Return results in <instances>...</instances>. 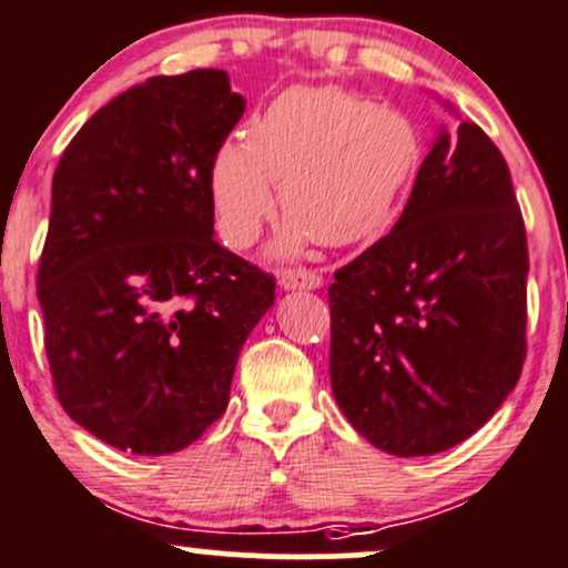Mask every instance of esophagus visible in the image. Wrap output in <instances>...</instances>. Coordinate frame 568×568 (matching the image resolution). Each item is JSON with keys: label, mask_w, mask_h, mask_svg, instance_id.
Instances as JSON below:
<instances>
[{"label": "esophagus", "mask_w": 568, "mask_h": 568, "mask_svg": "<svg viewBox=\"0 0 568 568\" xmlns=\"http://www.w3.org/2000/svg\"><path fill=\"white\" fill-rule=\"evenodd\" d=\"M277 283L280 288L285 291H315L323 285V277L317 272H307V270H285L280 272Z\"/></svg>", "instance_id": "obj_1"}]
</instances>
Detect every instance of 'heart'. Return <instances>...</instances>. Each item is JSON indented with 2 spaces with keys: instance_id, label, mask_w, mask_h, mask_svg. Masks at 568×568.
<instances>
[{
  "instance_id": "obj_1",
  "label": "heart",
  "mask_w": 568,
  "mask_h": 568,
  "mask_svg": "<svg viewBox=\"0 0 568 568\" xmlns=\"http://www.w3.org/2000/svg\"><path fill=\"white\" fill-rule=\"evenodd\" d=\"M426 145L404 112L334 85H296L255 118L247 142H226L210 191L221 236L251 247L277 215L288 223L280 251L321 240L347 247L394 223L420 178Z\"/></svg>"
}]
</instances>
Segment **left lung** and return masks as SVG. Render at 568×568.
Listing matches in <instances>:
<instances>
[{"mask_svg":"<svg viewBox=\"0 0 568 568\" xmlns=\"http://www.w3.org/2000/svg\"><path fill=\"white\" fill-rule=\"evenodd\" d=\"M528 245L509 166L477 123L439 129L388 236L334 272L332 388L398 458L450 450L526 361Z\"/></svg>","mask_w":568,"mask_h":568,"instance_id":"obj_1","label":"left lung"}]
</instances>
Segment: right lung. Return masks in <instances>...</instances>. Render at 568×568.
<instances>
[{
  "instance_id": "add662e5",
  "label": "right lung",
  "mask_w": 568,
  "mask_h": 568,
  "mask_svg": "<svg viewBox=\"0 0 568 568\" xmlns=\"http://www.w3.org/2000/svg\"><path fill=\"white\" fill-rule=\"evenodd\" d=\"M245 112L223 70L161 74L93 112L53 174L37 298L53 388L118 450L166 456L223 415L274 277L221 247L213 161Z\"/></svg>"
}]
</instances>
